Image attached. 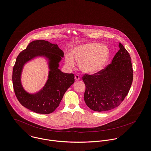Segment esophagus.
I'll return each mask as SVG.
<instances>
[{"mask_svg":"<svg viewBox=\"0 0 151 151\" xmlns=\"http://www.w3.org/2000/svg\"><path fill=\"white\" fill-rule=\"evenodd\" d=\"M75 81H79V80H80V77H79V76L78 75H75Z\"/></svg>","mask_w":151,"mask_h":151,"instance_id":"obj_1","label":"esophagus"}]
</instances>
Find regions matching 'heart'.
Returning a JSON list of instances; mask_svg holds the SVG:
<instances>
[{
	"label": "heart",
	"mask_w": 151,
	"mask_h": 151,
	"mask_svg": "<svg viewBox=\"0 0 151 151\" xmlns=\"http://www.w3.org/2000/svg\"><path fill=\"white\" fill-rule=\"evenodd\" d=\"M110 57L109 47L103 44L91 42L75 47L70 53L65 56L66 65L73 68L75 60L79 62L80 69L88 74H94L101 70Z\"/></svg>",
	"instance_id": "b5f03b06"
}]
</instances>
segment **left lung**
<instances>
[{
  "label": "left lung",
  "instance_id": "obj_1",
  "mask_svg": "<svg viewBox=\"0 0 151 151\" xmlns=\"http://www.w3.org/2000/svg\"><path fill=\"white\" fill-rule=\"evenodd\" d=\"M119 50L111 63L93 75L85 74L84 100L95 111H106L118 107L127 95L133 79L131 58L124 47L119 43Z\"/></svg>",
  "mask_w": 151,
  "mask_h": 151
}]
</instances>
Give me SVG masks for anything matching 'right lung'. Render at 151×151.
Returning <instances> with one entry per match:
<instances>
[{
	"label": "right lung",
	"mask_w": 151,
	"mask_h": 151,
	"mask_svg": "<svg viewBox=\"0 0 151 151\" xmlns=\"http://www.w3.org/2000/svg\"><path fill=\"white\" fill-rule=\"evenodd\" d=\"M63 57V51L57 44L42 40L31 42L19 54L13 67L12 81L15 94L23 106L44 114L52 113L59 106L65 93L75 82L73 73H63L59 68ZM38 58L47 62L48 78L41 89L31 93L24 89L21 75L25 64Z\"/></svg>",
	"instance_id": "right-lung-1"
}]
</instances>
